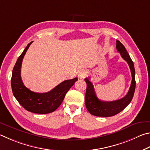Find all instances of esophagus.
I'll return each mask as SVG.
<instances>
[{"label":"esophagus","instance_id":"34e87169","mask_svg":"<svg viewBox=\"0 0 150 150\" xmlns=\"http://www.w3.org/2000/svg\"><path fill=\"white\" fill-rule=\"evenodd\" d=\"M87 75H88V71H87V70L82 69L79 72L78 77L79 79H84L86 77Z\"/></svg>","mask_w":150,"mask_h":150}]
</instances>
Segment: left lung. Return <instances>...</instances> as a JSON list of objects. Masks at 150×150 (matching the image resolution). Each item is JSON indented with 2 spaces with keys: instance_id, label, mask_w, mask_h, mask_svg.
Returning a JSON list of instances; mask_svg holds the SVG:
<instances>
[{
  "instance_id": "1",
  "label": "left lung",
  "mask_w": 150,
  "mask_h": 150,
  "mask_svg": "<svg viewBox=\"0 0 150 150\" xmlns=\"http://www.w3.org/2000/svg\"><path fill=\"white\" fill-rule=\"evenodd\" d=\"M117 50L121 54V56L128 64L132 74V82L129 92L126 96L121 99L111 102H103L98 98L92 83L89 81L90 78H85L84 81L86 83V91L85 94V105L87 110L92 115L98 117H111L115 115L122 111L130 102L134 96L136 87L135 69L133 62L128 54L126 48L122 43L117 40Z\"/></svg>"
}]
</instances>
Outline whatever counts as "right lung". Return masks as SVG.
<instances>
[{
  "label": "right lung",
  "instance_id": "right-lung-1",
  "mask_svg": "<svg viewBox=\"0 0 150 150\" xmlns=\"http://www.w3.org/2000/svg\"><path fill=\"white\" fill-rule=\"evenodd\" d=\"M33 42L28 45L19 56L12 71L11 86L12 92L20 104L27 111L34 113L46 114L55 111L63 102L65 96L78 79L66 80L55 88L45 93H37L24 85L21 78V67L23 58Z\"/></svg>",
  "mask_w": 150,
  "mask_h": 150
}]
</instances>
